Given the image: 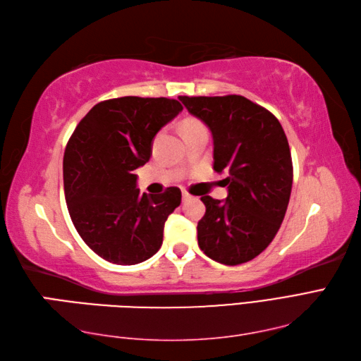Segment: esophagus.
<instances>
[{
    "mask_svg": "<svg viewBox=\"0 0 361 361\" xmlns=\"http://www.w3.org/2000/svg\"><path fill=\"white\" fill-rule=\"evenodd\" d=\"M188 199H191V195H190V192H187V191H182V200H188Z\"/></svg>",
    "mask_w": 361,
    "mask_h": 361,
    "instance_id": "34e87169",
    "label": "esophagus"
}]
</instances>
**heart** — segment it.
<instances>
[{
	"mask_svg": "<svg viewBox=\"0 0 361 361\" xmlns=\"http://www.w3.org/2000/svg\"><path fill=\"white\" fill-rule=\"evenodd\" d=\"M200 128H205V126L202 124L200 121L195 119V118H187V119H183V121H182V124H180L182 135L191 133V131H196V130H200Z\"/></svg>",
	"mask_w": 361,
	"mask_h": 361,
	"instance_id": "b5f03b06",
	"label": "heart"
}]
</instances>
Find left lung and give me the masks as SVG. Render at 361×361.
Listing matches in <instances>:
<instances>
[{
	"label": "left lung",
	"instance_id": "obj_1",
	"mask_svg": "<svg viewBox=\"0 0 361 361\" xmlns=\"http://www.w3.org/2000/svg\"><path fill=\"white\" fill-rule=\"evenodd\" d=\"M209 128L217 173H228L225 200L202 196L197 243L209 259L240 265L267 250L283 222L293 159L279 119L240 94L179 96Z\"/></svg>",
	"mask_w": 361,
	"mask_h": 361
}]
</instances>
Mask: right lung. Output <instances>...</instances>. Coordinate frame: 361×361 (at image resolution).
Instances as JSON below:
<instances>
[{
	"instance_id": "1",
	"label": "right lung",
	"mask_w": 361,
	"mask_h": 361,
	"mask_svg": "<svg viewBox=\"0 0 361 361\" xmlns=\"http://www.w3.org/2000/svg\"><path fill=\"white\" fill-rule=\"evenodd\" d=\"M182 109L169 98L102 101L68 139L63 162L68 213L87 247L104 260L136 265L159 251L180 190L140 195L135 170L150 161L156 133Z\"/></svg>"
}]
</instances>
